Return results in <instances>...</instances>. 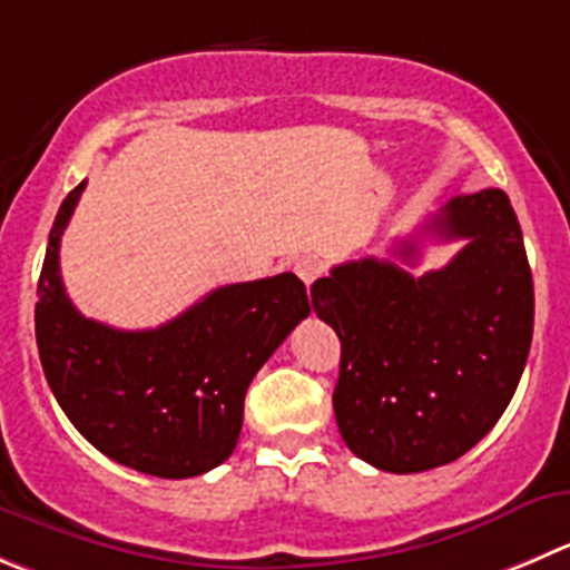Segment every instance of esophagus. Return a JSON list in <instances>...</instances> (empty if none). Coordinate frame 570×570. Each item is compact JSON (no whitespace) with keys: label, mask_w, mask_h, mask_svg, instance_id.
Instances as JSON below:
<instances>
[{"label":"esophagus","mask_w":570,"mask_h":570,"mask_svg":"<svg viewBox=\"0 0 570 570\" xmlns=\"http://www.w3.org/2000/svg\"><path fill=\"white\" fill-rule=\"evenodd\" d=\"M294 271H296V276L305 282L307 288H311L313 282L322 276V263H318L316 257H302V259H296V263H294Z\"/></svg>","instance_id":"obj_1"}]
</instances>
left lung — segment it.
Wrapping results in <instances>:
<instances>
[{
    "instance_id": "left-lung-1",
    "label": "left lung",
    "mask_w": 570,
    "mask_h": 570,
    "mask_svg": "<svg viewBox=\"0 0 570 570\" xmlns=\"http://www.w3.org/2000/svg\"><path fill=\"white\" fill-rule=\"evenodd\" d=\"M422 232L468 243L422 276L363 257L311 288L313 311L341 338V436L386 473L442 468L479 444L507 411L532 346V268L507 193L451 198ZM397 254L411 265L420 248L403 240Z\"/></svg>"
}]
</instances>
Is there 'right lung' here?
I'll use <instances>...</instances> for the list:
<instances>
[{"instance_id": "right-lung-1", "label": "right lung", "mask_w": 570, "mask_h": 570, "mask_svg": "<svg viewBox=\"0 0 570 570\" xmlns=\"http://www.w3.org/2000/svg\"><path fill=\"white\" fill-rule=\"evenodd\" d=\"M86 181L63 198L38 276L36 341L47 383L75 428L114 462L189 479L232 456L248 383L307 318L294 274L237 282L156 330H114L75 311L58 248Z\"/></svg>"}]
</instances>
